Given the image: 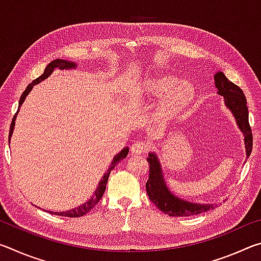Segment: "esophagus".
I'll return each instance as SVG.
<instances>
[{
	"label": "esophagus",
	"instance_id": "1",
	"mask_svg": "<svg viewBox=\"0 0 261 261\" xmlns=\"http://www.w3.org/2000/svg\"><path fill=\"white\" fill-rule=\"evenodd\" d=\"M147 147V144L145 141H136L131 146V153L135 154V155H140V154L146 152Z\"/></svg>",
	"mask_w": 261,
	"mask_h": 261
}]
</instances>
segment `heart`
I'll return each mask as SVG.
<instances>
[{
	"instance_id": "obj_1",
	"label": "heart",
	"mask_w": 261,
	"mask_h": 261,
	"mask_svg": "<svg viewBox=\"0 0 261 261\" xmlns=\"http://www.w3.org/2000/svg\"><path fill=\"white\" fill-rule=\"evenodd\" d=\"M143 92L149 98L162 96L155 110L159 120L177 114L194 98V87L188 81H177L173 76L151 77L143 83Z\"/></svg>"
}]
</instances>
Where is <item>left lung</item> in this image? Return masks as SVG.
<instances>
[{
    "label": "left lung",
    "mask_w": 261,
    "mask_h": 261,
    "mask_svg": "<svg viewBox=\"0 0 261 261\" xmlns=\"http://www.w3.org/2000/svg\"><path fill=\"white\" fill-rule=\"evenodd\" d=\"M215 87L218 88V94L223 96L224 105L230 110L235 117L236 123L242 134L244 135L246 159L252 151V131L249 124V110H247L246 99L243 91L235 84L231 83L224 76L223 72H216L214 76ZM147 161L149 163V176L146 183V191L153 204L159 210L169 216H191L204 213L213 210L215 204H198L184 200L168 189L160 160L155 152L148 153Z\"/></svg>",
    "instance_id": "1"
}]
</instances>
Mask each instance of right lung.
Here are the masks:
<instances>
[{"instance_id": "obj_1", "label": "right lung", "mask_w": 261, "mask_h": 261, "mask_svg": "<svg viewBox=\"0 0 261 261\" xmlns=\"http://www.w3.org/2000/svg\"><path fill=\"white\" fill-rule=\"evenodd\" d=\"M56 68H59L61 70L76 69L77 68V64L74 63V62H71V61L56 59L54 61H51L50 63L47 65L46 69H45V71H43V73L41 74L40 77H38L37 79H34L32 83L29 84L28 87L25 88V91L23 92V94H21L20 99H19L18 110H17V113L15 114L14 118H12V122H11V125H10V131H9V144H10V139H11L12 132H14V129H15L17 114L19 113V109L21 107V105H23V102L25 101L26 96L29 95V93H30L31 91H32V88H33L34 85H37V84H39V83L42 82V81H45L46 78L49 77L50 73L54 71ZM127 153H129V147H124L120 153L116 154V155L114 156L113 161H112V163H110V166L108 168L107 173H105V175L102 176V178L100 179L98 188H96V190L93 192V194H92V197L90 198V199L84 202V204L79 205L78 207H74V208H72V210H68V211H63V212H53V211H46V210H43V211H46V212H48V213H50V214H55V215H60V216H68V218H79V216H83V215H85L86 213H88V212H90L96 204H98L101 198H102L103 193H105V190H106V185H107V182H108V177H109V175H110V171H112L114 168L116 167V165H117L118 162L122 161L124 158H126Z\"/></svg>"}]
</instances>
